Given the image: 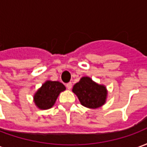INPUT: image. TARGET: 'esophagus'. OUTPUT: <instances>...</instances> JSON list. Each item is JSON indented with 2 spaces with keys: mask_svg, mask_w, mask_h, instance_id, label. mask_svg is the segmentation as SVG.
<instances>
[{
  "mask_svg": "<svg viewBox=\"0 0 147 147\" xmlns=\"http://www.w3.org/2000/svg\"><path fill=\"white\" fill-rule=\"evenodd\" d=\"M71 86H72V84H71V83H68L66 84V87H67L68 90L71 89Z\"/></svg>",
  "mask_w": 147,
  "mask_h": 147,
  "instance_id": "1",
  "label": "esophagus"
}]
</instances>
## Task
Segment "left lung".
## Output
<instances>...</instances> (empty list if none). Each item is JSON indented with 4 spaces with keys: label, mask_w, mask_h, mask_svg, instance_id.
Wrapping results in <instances>:
<instances>
[{
    "label": "left lung",
    "mask_w": 147,
    "mask_h": 147,
    "mask_svg": "<svg viewBox=\"0 0 147 147\" xmlns=\"http://www.w3.org/2000/svg\"><path fill=\"white\" fill-rule=\"evenodd\" d=\"M72 91L80 103L89 109H98L104 105L107 98V90L104 85L94 82L90 77L84 76L74 85Z\"/></svg>",
    "instance_id": "8db88e82"
}]
</instances>
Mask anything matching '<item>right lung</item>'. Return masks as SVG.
Wrapping results in <instances>:
<instances>
[{
	"mask_svg": "<svg viewBox=\"0 0 147 147\" xmlns=\"http://www.w3.org/2000/svg\"><path fill=\"white\" fill-rule=\"evenodd\" d=\"M63 83L47 80L34 95V102L40 109H48L53 106L60 93L65 90Z\"/></svg>",
	"mask_w": 147,
	"mask_h": 147,
	"instance_id": "right-lung-1",
	"label": "right lung"
}]
</instances>
